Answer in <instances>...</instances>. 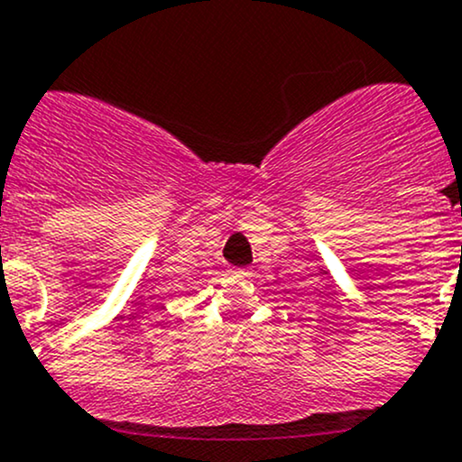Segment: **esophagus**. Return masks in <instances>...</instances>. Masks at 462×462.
<instances>
[{
    "label": "esophagus",
    "instance_id": "obj_1",
    "mask_svg": "<svg viewBox=\"0 0 462 462\" xmlns=\"http://www.w3.org/2000/svg\"><path fill=\"white\" fill-rule=\"evenodd\" d=\"M232 274H236V277H248V268H232Z\"/></svg>",
    "mask_w": 462,
    "mask_h": 462
}]
</instances>
